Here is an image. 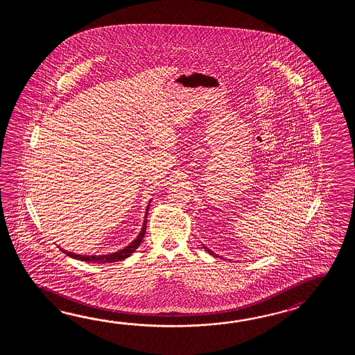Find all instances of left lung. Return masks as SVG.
<instances>
[{
    "label": "left lung",
    "instance_id": "8db88e82",
    "mask_svg": "<svg viewBox=\"0 0 355 355\" xmlns=\"http://www.w3.org/2000/svg\"><path fill=\"white\" fill-rule=\"evenodd\" d=\"M203 248H204V249H205V251H207V252H208V254H211V257H218V255H217V254H214V252H213V251H211V250L208 249V248H207V246H204V245H203ZM220 259H223V257H220Z\"/></svg>",
    "mask_w": 355,
    "mask_h": 355
}]
</instances>
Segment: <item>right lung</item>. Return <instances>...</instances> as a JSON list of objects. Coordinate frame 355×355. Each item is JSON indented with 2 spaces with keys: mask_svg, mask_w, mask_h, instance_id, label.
<instances>
[{
  "mask_svg": "<svg viewBox=\"0 0 355 355\" xmlns=\"http://www.w3.org/2000/svg\"><path fill=\"white\" fill-rule=\"evenodd\" d=\"M151 200L148 202V205L146 208V213H144V223H142V228H141V232L138 234L136 239L133 241L129 243L128 246L123 248V249L118 250L112 254H106V255H80V254H75V252H69L67 250H63L60 248L62 252H64L67 257H72V259H77V260H81V261H86V263H101V264H105V263H115V261H121L124 259L130 257L137 249L138 246L141 245V242L144 240V234H146V225H147V214H148V208L151 205Z\"/></svg>",
  "mask_w": 355,
  "mask_h": 355,
  "instance_id": "1",
  "label": "right lung"
}]
</instances>
